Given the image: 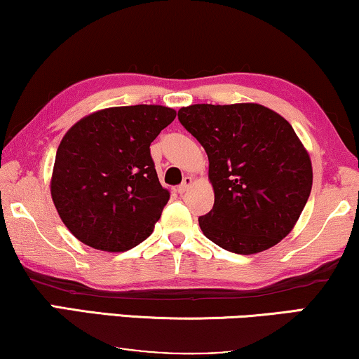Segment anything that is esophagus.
<instances>
[{"label":"esophagus","instance_id":"esophagus-1","mask_svg":"<svg viewBox=\"0 0 359 359\" xmlns=\"http://www.w3.org/2000/svg\"><path fill=\"white\" fill-rule=\"evenodd\" d=\"M191 183H193V178H189V176H186V178L183 180V183H181V184L178 186V189H176V191H178L180 194H184L186 191H188V189L191 188Z\"/></svg>","mask_w":359,"mask_h":359}]
</instances>
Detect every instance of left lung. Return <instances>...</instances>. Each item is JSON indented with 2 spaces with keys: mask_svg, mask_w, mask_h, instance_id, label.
Instances as JSON below:
<instances>
[{
  "mask_svg": "<svg viewBox=\"0 0 359 359\" xmlns=\"http://www.w3.org/2000/svg\"><path fill=\"white\" fill-rule=\"evenodd\" d=\"M181 126L209 156L214 208L203 233L227 252L252 255L291 232L312 189V165L292 126L268 107L194 104Z\"/></svg>",
  "mask_w": 359,
  "mask_h": 359,
  "instance_id": "8db88e82",
  "label": "left lung"
}]
</instances>
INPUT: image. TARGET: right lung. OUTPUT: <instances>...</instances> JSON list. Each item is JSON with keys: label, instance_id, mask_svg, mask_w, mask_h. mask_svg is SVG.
Instances as JSON below:
<instances>
[{"label": "right lung", "instance_id": "1", "mask_svg": "<svg viewBox=\"0 0 359 359\" xmlns=\"http://www.w3.org/2000/svg\"><path fill=\"white\" fill-rule=\"evenodd\" d=\"M165 106L109 107L76 122L58 145L52 199L67 229L88 247L126 252L154 232L170 193L150 144L175 121Z\"/></svg>", "mask_w": 359, "mask_h": 359}]
</instances>
